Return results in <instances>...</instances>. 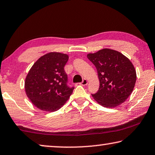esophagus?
Masks as SVG:
<instances>
[{"label":"esophagus","mask_w":155,"mask_h":155,"mask_svg":"<svg viewBox=\"0 0 155 155\" xmlns=\"http://www.w3.org/2000/svg\"><path fill=\"white\" fill-rule=\"evenodd\" d=\"M81 84L82 85H87V81L86 79H83V81L81 83Z\"/></svg>","instance_id":"obj_1"}]
</instances>
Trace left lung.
Instances as JSON below:
<instances>
[{"mask_svg": "<svg viewBox=\"0 0 155 155\" xmlns=\"http://www.w3.org/2000/svg\"><path fill=\"white\" fill-rule=\"evenodd\" d=\"M87 56L97 68L100 82L99 90L92 94L94 99L105 107H114L124 103L131 94L137 80L130 61L110 49H103Z\"/></svg>", "mask_w": 155, "mask_h": 155, "instance_id": "left-lung-1", "label": "left lung"}]
</instances>
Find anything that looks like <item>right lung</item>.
<instances>
[{
	"label": "right lung",
	"instance_id": "right-lung-1",
	"mask_svg": "<svg viewBox=\"0 0 155 155\" xmlns=\"http://www.w3.org/2000/svg\"><path fill=\"white\" fill-rule=\"evenodd\" d=\"M69 56L50 52L39 58L28 72L25 82L26 94L40 110L54 112L61 108L72 94L64 67Z\"/></svg>",
	"mask_w": 155,
	"mask_h": 155
}]
</instances>
